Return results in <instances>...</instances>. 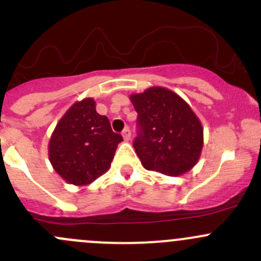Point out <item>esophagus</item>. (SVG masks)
<instances>
[{
    "label": "esophagus",
    "instance_id": "34e87169",
    "mask_svg": "<svg viewBox=\"0 0 261 261\" xmlns=\"http://www.w3.org/2000/svg\"><path fill=\"white\" fill-rule=\"evenodd\" d=\"M122 136H123V139H125V141L130 140V139H131V131H130V128L126 127L125 130L122 131Z\"/></svg>",
    "mask_w": 261,
    "mask_h": 261
}]
</instances>
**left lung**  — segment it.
<instances>
[{
  "label": "left lung",
  "mask_w": 261,
  "mask_h": 261,
  "mask_svg": "<svg viewBox=\"0 0 261 261\" xmlns=\"http://www.w3.org/2000/svg\"><path fill=\"white\" fill-rule=\"evenodd\" d=\"M140 133L134 147L143 167L165 175L189 172L203 149V126L188 103L165 87L130 96Z\"/></svg>",
  "instance_id": "obj_1"
}]
</instances>
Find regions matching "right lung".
<instances>
[{
    "instance_id": "right-lung-1",
    "label": "right lung",
    "mask_w": 261,
    "mask_h": 261,
    "mask_svg": "<svg viewBox=\"0 0 261 261\" xmlns=\"http://www.w3.org/2000/svg\"><path fill=\"white\" fill-rule=\"evenodd\" d=\"M121 141L109 118L96 111V101L87 97L58 121L49 140V160L67 183L87 186L110 169Z\"/></svg>"
}]
</instances>
